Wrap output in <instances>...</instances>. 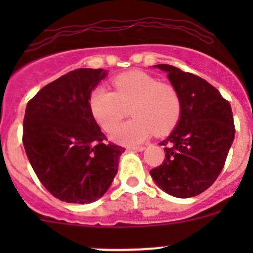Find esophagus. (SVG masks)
<instances>
[{"mask_svg":"<svg viewBox=\"0 0 253 253\" xmlns=\"http://www.w3.org/2000/svg\"><path fill=\"white\" fill-rule=\"evenodd\" d=\"M127 149L137 150V152H142V150L145 149V147H144V145H136V147H128Z\"/></svg>","mask_w":253,"mask_h":253,"instance_id":"obj_1","label":"esophagus"}]
</instances>
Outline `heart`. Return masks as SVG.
<instances>
[{
  "label": "heart",
  "instance_id": "heart-1",
  "mask_svg": "<svg viewBox=\"0 0 253 253\" xmlns=\"http://www.w3.org/2000/svg\"><path fill=\"white\" fill-rule=\"evenodd\" d=\"M115 91L104 86L94 89L89 106L99 126L110 132L128 115L133 119L120 125L112 139L122 144H138L152 134L164 136L177 125L182 112V99L172 84L142 72L122 73L112 81Z\"/></svg>",
  "mask_w": 253,
  "mask_h": 253
}]
</instances>
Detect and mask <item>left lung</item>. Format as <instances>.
<instances>
[{
  "instance_id": "1",
  "label": "left lung",
  "mask_w": 253,
  "mask_h": 253,
  "mask_svg": "<svg viewBox=\"0 0 253 253\" xmlns=\"http://www.w3.org/2000/svg\"><path fill=\"white\" fill-rule=\"evenodd\" d=\"M168 72L182 99V112L174 131L160 145L165 159L150 170L159 187L178 198L197 196L211 187L223 170L235 136L231 106L203 78L170 65Z\"/></svg>"
}]
</instances>
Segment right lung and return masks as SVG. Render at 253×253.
I'll return each mask as SVG.
<instances>
[{"label": "right lung", "instance_id": "right-lung-1", "mask_svg": "<svg viewBox=\"0 0 253 253\" xmlns=\"http://www.w3.org/2000/svg\"><path fill=\"white\" fill-rule=\"evenodd\" d=\"M106 71L78 68L40 89L27 104L25 153L45 188L67 203H90L110 187L125 148L108 142L89 98Z\"/></svg>", "mask_w": 253, "mask_h": 253}]
</instances>
